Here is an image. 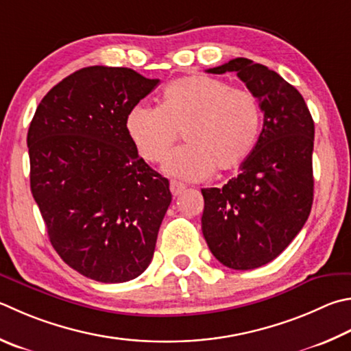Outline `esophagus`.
<instances>
[{
  "label": "esophagus",
  "instance_id": "1",
  "mask_svg": "<svg viewBox=\"0 0 351 351\" xmlns=\"http://www.w3.org/2000/svg\"><path fill=\"white\" fill-rule=\"evenodd\" d=\"M184 190H186V186H184V184L176 182V181L170 182V192L173 196H180L184 192Z\"/></svg>",
  "mask_w": 351,
  "mask_h": 351
}]
</instances>
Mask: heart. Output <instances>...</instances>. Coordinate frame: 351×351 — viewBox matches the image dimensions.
Segmentation results:
<instances>
[{
	"instance_id": "1",
	"label": "heart",
	"mask_w": 351,
	"mask_h": 351,
	"mask_svg": "<svg viewBox=\"0 0 351 351\" xmlns=\"http://www.w3.org/2000/svg\"><path fill=\"white\" fill-rule=\"evenodd\" d=\"M261 123L259 101L250 90L190 75L171 81L159 106H132L124 127L147 162H161L182 133L187 145L165 159L162 169L184 181H202L215 169L228 171L244 162L256 145Z\"/></svg>"
}]
</instances>
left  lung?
Segmentation results:
<instances>
[{
    "label": "left lung",
    "mask_w": 351,
    "mask_h": 351,
    "mask_svg": "<svg viewBox=\"0 0 351 351\" xmlns=\"http://www.w3.org/2000/svg\"><path fill=\"white\" fill-rule=\"evenodd\" d=\"M207 72H237L258 98L264 125L239 175L221 189L201 190L202 234L228 269H258L279 256L308 219L315 123L302 95L269 67L234 58Z\"/></svg>",
    "instance_id": "left-lung-1"
}]
</instances>
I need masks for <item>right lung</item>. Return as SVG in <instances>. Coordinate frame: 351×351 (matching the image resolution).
Wrapping results in <instances>:
<instances>
[{
  "label": "right lung",
  "instance_id": "add662e5",
  "mask_svg": "<svg viewBox=\"0 0 351 351\" xmlns=\"http://www.w3.org/2000/svg\"><path fill=\"white\" fill-rule=\"evenodd\" d=\"M159 80L92 66L58 82L27 133L30 190L64 263L93 281L138 278L154 258L171 201L125 133V114Z\"/></svg>",
  "mask_w": 351,
  "mask_h": 351
}]
</instances>
